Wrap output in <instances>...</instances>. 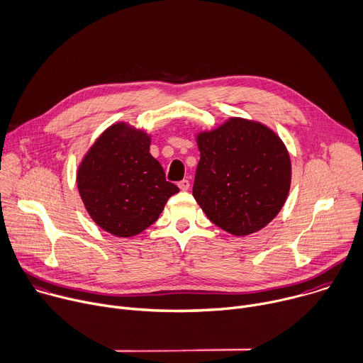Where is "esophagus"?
Wrapping results in <instances>:
<instances>
[{
    "mask_svg": "<svg viewBox=\"0 0 363 363\" xmlns=\"http://www.w3.org/2000/svg\"><path fill=\"white\" fill-rule=\"evenodd\" d=\"M177 186H179L180 190L186 191V190H189V187H190V182H189V180H182V182H179Z\"/></svg>",
    "mask_w": 363,
    "mask_h": 363,
    "instance_id": "1",
    "label": "esophagus"
}]
</instances>
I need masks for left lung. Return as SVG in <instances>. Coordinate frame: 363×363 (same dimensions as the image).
Instances as JSON below:
<instances>
[{"instance_id":"obj_1","label":"left lung","mask_w":363,"mask_h":363,"mask_svg":"<svg viewBox=\"0 0 363 363\" xmlns=\"http://www.w3.org/2000/svg\"><path fill=\"white\" fill-rule=\"evenodd\" d=\"M193 196L211 223L235 236L263 229L291 189V157L266 125L230 118L197 135Z\"/></svg>"}]
</instances>
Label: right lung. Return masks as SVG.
Returning <instances> with one entry per match:
<instances>
[{
    "mask_svg": "<svg viewBox=\"0 0 363 363\" xmlns=\"http://www.w3.org/2000/svg\"><path fill=\"white\" fill-rule=\"evenodd\" d=\"M150 137L125 123L108 127L83 159L77 186L91 219L130 238L152 226L179 187L149 153Z\"/></svg>",
    "mask_w": 363,
    "mask_h": 363,
    "instance_id": "right-lung-1",
    "label": "right lung"
}]
</instances>
